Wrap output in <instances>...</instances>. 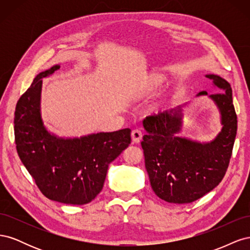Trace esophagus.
<instances>
[{
	"instance_id": "obj_1",
	"label": "esophagus",
	"mask_w": 250,
	"mask_h": 250,
	"mask_svg": "<svg viewBox=\"0 0 250 250\" xmlns=\"http://www.w3.org/2000/svg\"><path fill=\"white\" fill-rule=\"evenodd\" d=\"M143 137V132L141 129H133L131 132V139L133 143H140Z\"/></svg>"
}]
</instances>
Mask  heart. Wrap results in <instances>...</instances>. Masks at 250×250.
I'll use <instances>...</instances> for the list:
<instances>
[{"mask_svg": "<svg viewBox=\"0 0 250 250\" xmlns=\"http://www.w3.org/2000/svg\"><path fill=\"white\" fill-rule=\"evenodd\" d=\"M154 83H155V82H154Z\"/></svg>", "mask_w": 250, "mask_h": 250, "instance_id": "b5f03b06", "label": "heart"}]
</instances>
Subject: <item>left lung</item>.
Wrapping results in <instances>:
<instances>
[{
    "label": "left lung",
    "mask_w": 250,
    "mask_h": 250,
    "mask_svg": "<svg viewBox=\"0 0 250 250\" xmlns=\"http://www.w3.org/2000/svg\"><path fill=\"white\" fill-rule=\"evenodd\" d=\"M220 88L208 97L221 112V132L201 144L176 135L183 115L180 107L148 116L143 121L147 133L141 142L151 187L161 199L191 203L216 188L229 168L238 121L229 83L217 75H207ZM198 95H208L206 90Z\"/></svg>",
    "instance_id": "8db88e82"
}]
</instances>
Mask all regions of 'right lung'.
I'll list each match as a JSON object with an SVG mask.
<instances>
[{
    "label": "right lung",
    "mask_w": 250,
    "mask_h": 250,
    "mask_svg": "<svg viewBox=\"0 0 250 250\" xmlns=\"http://www.w3.org/2000/svg\"><path fill=\"white\" fill-rule=\"evenodd\" d=\"M59 65L40 73L21 96L14 111L18 154L47 198L74 206L86 204L102 190L108 165L128 147L129 128L80 139H62L44 128L41 117L42 78Z\"/></svg>",
    "instance_id": "1"
}]
</instances>
